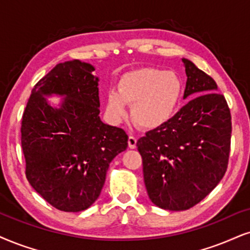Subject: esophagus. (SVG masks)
Wrapping results in <instances>:
<instances>
[{
	"mask_svg": "<svg viewBox=\"0 0 250 250\" xmlns=\"http://www.w3.org/2000/svg\"><path fill=\"white\" fill-rule=\"evenodd\" d=\"M137 138L134 137V135H130V137H128V147H130V148H135V147H137Z\"/></svg>",
	"mask_w": 250,
	"mask_h": 250,
	"instance_id": "esophagus-1",
	"label": "esophagus"
}]
</instances>
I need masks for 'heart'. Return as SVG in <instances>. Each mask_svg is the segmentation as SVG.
Returning <instances> with one entry per match:
<instances>
[{"label":"heart","instance_id":"1","mask_svg":"<svg viewBox=\"0 0 250 250\" xmlns=\"http://www.w3.org/2000/svg\"><path fill=\"white\" fill-rule=\"evenodd\" d=\"M182 91V81L175 72L145 67L120 78L118 91L107 92L106 110L112 119L122 120L127 115V104L132 105L135 124L152 130L171 118Z\"/></svg>","mask_w":250,"mask_h":250}]
</instances>
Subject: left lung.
<instances>
[{"label":"left lung","mask_w":250,"mask_h":250,"mask_svg":"<svg viewBox=\"0 0 250 250\" xmlns=\"http://www.w3.org/2000/svg\"><path fill=\"white\" fill-rule=\"evenodd\" d=\"M183 98L191 100L166 124L137 141L149 199L170 211L188 210L217 187L229 166L232 117L217 83L190 60Z\"/></svg>","instance_id":"left-lung-1"}]
</instances>
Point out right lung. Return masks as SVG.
<instances>
[{
  "instance_id": "right-lung-1",
  "label": "right lung",
  "mask_w": 250,
  "mask_h": 250,
  "mask_svg": "<svg viewBox=\"0 0 250 250\" xmlns=\"http://www.w3.org/2000/svg\"><path fill=\"white\" fill-rule=\"evenodd\" d=\"M91 64L59 63L37 82L21 116V143L31 187L60 211L85 210L100 196L110 162L127 134L100 119L98 79ZM64 94L60 109L45 94Z\"/></svg>"
}]
</instances>
